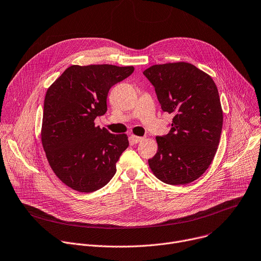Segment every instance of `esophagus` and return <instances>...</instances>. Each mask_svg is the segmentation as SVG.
I'll list each match as a JSON object with an SVG mask.
<instances>
[{
  "instance_id": "1",
  "label": "esophagus",
  "mask_w": 261,
  "mask_h": 261,
  "mask_svg": "<svg viewBox=\"0 0 261 261\" xmlns=\"http://www.w3.org/2000/svg\"><path fill=\"white\" fill-rule=\"evenodd\" d=\"M131 139H132L133 143L137 144V143H140V141H143V140H144V137L136 136V135H131Z\"/></svg>"
}]
</instances>
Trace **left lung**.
<instances>
[{"label":"left lung","instance_id":"8db88e82","mask_svg":"<svg viewBox=\"0 0 261 261\" xmlns=\"http://www.w3.org/2000/svg\"><path fill=\"white\" fill-rule=\"evenodd\" d=\"M144 75L155 87L161 109L174 115L170 133L156 137L158 150L149 167L167 184L191 183L209 168L220 144L223 110L218 87L188 62L155 64Z\"/></svg>","mask_w":261,"mask_h":261}]
</instances>
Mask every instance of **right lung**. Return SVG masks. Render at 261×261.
I'll use <instances>...</instances> for the list:
<instances>
[{
    "label": "right lung",
    "mask_w": 261,
    "mask_h": 261,
    "mask_svg": "<svg viewBox=\"0 0 261 261\" xmlns=\"http://www.w3.org/2000/svg\"><path fill=\"white\" fill-rule=\"evenodd\" d=\"M133 66L70 65L48 88L43 103L41 143L55 175L74 191L92 193L116 172L128 148L127 134L94 126L107 111L108 91L129 77Z\"/></svg>",
    "instance_id": "obj_1"
}]
</instances>
